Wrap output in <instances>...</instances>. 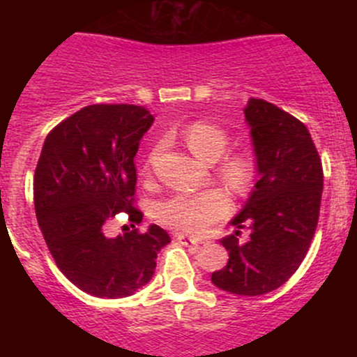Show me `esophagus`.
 Wrapping results in <instances>:
<instances>
[{"label": "esophagus", "mask_w": 357, "mask_h": 357, "mask_svg": "<svg viewBox=\"0 0 357 357\" xmlns=\"http://www.w3.org/2000/svg\"><path fill=\"white\" fill-rule=\"evenodd\" d=\"M176 240H178L179 243H183V245L186 247H192V248H199L200 247V242L195 238H190V236H185V235H176Z\"/></svg>", "instance_id": "obj_1"}]
</instances>
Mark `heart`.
Listing matches in <instances>:
<instances>
[{"label":"heart","mask_w":357,"mask_h":357,"mask_svg":"<svg viewBox=\"0 0 357 357\" xmlns=\"http://www.w3.org/2000/svg\"><path fill=\"white\" fill-rule=\"evenodd\" d=\"M186 145L205 162L218 160L228 149L229 138L219 126L195 122L185 132ZM222 178L238 192H245L252 179V164L242 155H229L219 169ZM231 211V202L221 190L205 192H179L160 200L155 218L160 225L179 233L199 235L214 226Z\"/></svg>","instance_id":"b5f03b06"}]
</instances>
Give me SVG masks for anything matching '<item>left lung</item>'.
I'll return each mask as SVG.
<instances>
[{
    "label": "left lung",
    "mask_w": 357,
    "mask_h": 357,
    "mask_svg": "<svg viewBox=\"0 0 357 357\" xmlns=\"http://www.w3.org/2000/svg\"><path fill=\"white\" fill-rule=\"evenodd\" d=\"M257 160V183L245 207L221 240L228 264L212 273L218 289L262 295L282 287L307 254L319 218L323 165L307 128L289 112L261 98L243 109ZM248 225L249 242H238Z\"/></svg>",
    "instance_id": "left-lung-1"
}]
</instances>
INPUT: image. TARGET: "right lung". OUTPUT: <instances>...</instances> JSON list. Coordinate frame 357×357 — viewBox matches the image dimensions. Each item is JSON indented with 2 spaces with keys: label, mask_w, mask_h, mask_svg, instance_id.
I'll use <instances>...</instances> for the list:
<instances>
[{
  "label": "right lung",
  "mask_w": 357,
  "mask_h": 357,
  "mask_svg": "<svg viewBox=\"0 0 357 357\" xmlns=\"http://www.w3.org/2000/svg\"><path fill=\"white\" fill-rule=\"evenodd\" d=\"M152 122L145 107H84L50 131L36 165V218L50 254L95 297H128L146 285L171 242L160 226L136 228L143 212L135 205V157ZM119 213L133 231L110 239L105 222Z\"/></svg>",
  "instance_id": "add662e5"
}]
</instances>
